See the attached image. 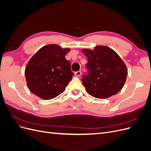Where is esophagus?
<instances>
[{
  "label": "esophagus",
  "mask_w": 151,
  "mask_h": 151,
  "mask_svg": "<svg viewBox=\"0 0 151 151\" xmlns=\"http://www.w3.org/2000/svg\"><path fill=\"white\" fill-rule=\"evenodd\" d=\"M75 75L76 76H77V77H79V76H81V71H77V72H75Z\"/></svg>",
  "instance_id": "34e87169"
}]
</instances>
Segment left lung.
I'll return each instance as SVG.
<instances>
[{
	"label": "left lung",
	"instance_id": "1",
	"mask_svg": "<svg viewBox=\"0 0 151 151\" xmlns=\"http://www.w3.org/2000/svg\"><path fill=\"white\" fill-rule=\"evenodd\" d=\"M88 57V75L82 79L86 92L93 97L106 99L117 94L123 88L128 70L120 56L106 46L98 45L94 50L84 48Z\"/></svg>",
	"mask_w": 151,
	"mask_h": 151
}]
</instances>
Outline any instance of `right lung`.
<instances>
[{
	"instance_id": "1",
	"label": "right lung",
	"mask_w": 151,
	"mask_h": 151,
	"mask_svg": "<svg viewBox=\"0 0 151 151\" xmlns=\"http://www.w3.org/2000/svg\"><path fill=\"white\" fill-rule=\"evenodd\" d=\"M70 48L50 44L41 48L31 58L25 68L29 91L43 99H51L65 90L74 73L65 56Z\"/></svg>"
}]
</instances>
